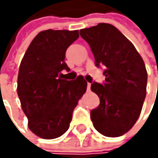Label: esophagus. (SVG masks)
Listing matches in <instances>:
<instances>
[{
	"instance_id": "1",
	"label": "esophagus",
	"mask_w": 158,
	"mask_h": 158,
	"mask_svg": "<svg viewBox=\"0 0 158 158\" xmlns=\"http://www.w3.org/2000/svg\"><path fill=\"white\" fill-rule=\"evenodd\" d=\"M90 86H91V83L87 82V90H88V91L90 90Z\"/></svg>"
}]
</instances>
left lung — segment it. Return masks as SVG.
Listing matches in <instances>:
<instances>
[{
  "label": "left lung",
  "mask_w": 158,
  "mask_h": 158,
  "mask_svg": "<svg viewBox=\"0 0 158 158\" xmlns=\"http://www.w3.org/2000/svg\"><path fill=\"white\" fill-rule=\"evenodd\" d=\"M81 37L91 47L97 67L103 66L105 81L93 82L91 90L99 105L91 120L101 135L117 137L128 132L140 114L146 97L147 71L132 42L109 23L81 29Z\"/></svg>",
  "instance_id": "1"
}]
</instances>
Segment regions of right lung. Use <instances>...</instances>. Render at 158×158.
<instances>
[{"mask_svg":"<svg viewBox=\"0 0 158 158\" xmlns=\"http://www.w3.org/2000/svg\"><path fill=\"white\" fill-rule=\"evenodd\" d=\"M78 39V31L48 29L40 32L28 46L20 65L17 92L28 127L36 135L53 139L68 130L77 101L87 82L62 78L70 71L65 52Z\"/></svg>","mask_w":158,"mask_h":158,"instance_id":"obj_1","label":"right lung"}]
</instances>
